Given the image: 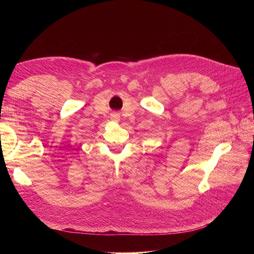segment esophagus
Instances as JSON below:
<instances>
[{
  "label": "esophagus",
  "instance_id": "obj_1",
  "mask_svg": "<svg viewBox=\"0 0 254 254\" xmlns=\"http://www.w3.org/2000/svg\"><path fill=\"white\" fill-rule=\"evenodd\" d=\"M110 119H111V121H113V122H119L120 119H121V117H120L119 113H113V114H111Z\"/></svg>",
  "mask_w": 254,
  "mask_h": 254
}]
</instances>
